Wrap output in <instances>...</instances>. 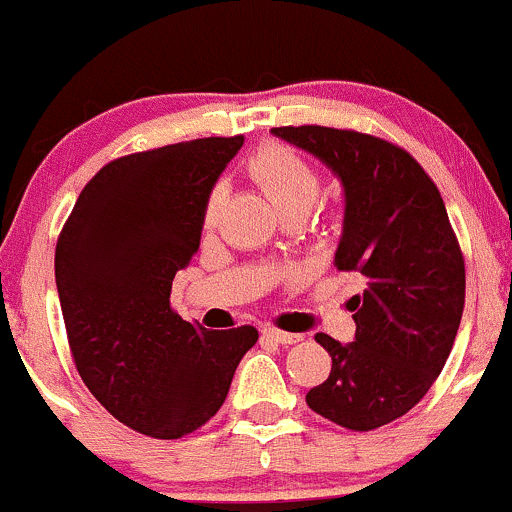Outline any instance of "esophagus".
Here are the masks:
<instances>
[{
    "instance_id": "34e87169",
    "label": "esophagus",
    "mask_w": 512,
    "mask_h": 512,
    "mask_svg": "<svg viewBox=\"0 0 512 512\" xmlns=\"http://www.w3.org/2000/svg\"><path fill=\"white\" fill-rule=\"evenodd\" d=\"M261 333L266 335V337H271V340L281 342V345H295V342H300V340H303V335H293V333H286V330H278V328H273V325H266V328H263Z\"/></svg>"
}]
</instances>
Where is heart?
<instances>
[{"label":"heart","instance_id":"b5f03b06","mask_svg":"<svg viewBox=\"0 0 512 512\" xmlns=\"http://www.w3.org/2000/svg\"><path fill=\"white\" fill-rule=\"evenodd\" d=\"M246 170L281 214H308L318 202L320 187H323L318 167L303 152L281 142H268L258 147L246 162ZM221 202H224V187L217 184L204 204V224L212 226L217 221Z\"/></svg>","mask_w":512,"mask_h":512}]
</instances>
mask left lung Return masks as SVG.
I'll use <instances>...</instances> for the list:
<instances>
[{
    "label": "left lung",
    "instance_id": "1",
    "mask_svg": "<svg viewBox=\"0 0 512 512\" xmlns=\"http://www.w3.org/2000/svg\"><path fill=\"white\" fill-rule=\"evenodd\" d=\"M271 133L340 179L345 219L335 266L365 281L347 303L355 342L315 335L333 367L305 402L345 429H379L429 392L461 325L466 268L444 199L407 150L382 138L320 125Z\"/></svg>",
    "mask_w": 512,
    "mask_h": 512
}]
</instances>
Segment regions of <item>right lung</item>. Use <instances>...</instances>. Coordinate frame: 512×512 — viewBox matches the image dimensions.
<instances>
[{
  "instance_id": "1",
  "label": "right lung",
  "mask_w": 512,
  "mask_h": 512,
  "mask_svg": "<svg viewBox=\"0 0 512 512\" xmlns=\"http://www.w3.org/2000/svg\"><path fill=\"white\" fill-rule=\"evenodd\" d=\"M244 138H202L108 162L56 244L68 345L83 384L152 439L207 424L258 330H207L170 308L175 273L202 239L204 204Z\"/></svg>"
}]
</instances>
